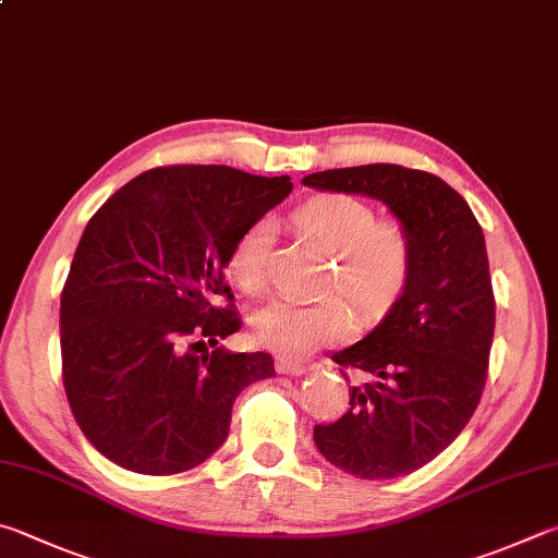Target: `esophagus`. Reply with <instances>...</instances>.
Returning a JSON list of instances; mask_svg holds the SVG:
<instances>
[{
  "label": "esophagus",
  "instance_id": "1",
  "mask_svg": "<svg viewBox=\"0 0 558 558\" xmlns=\"http://www.w3.org/2000/svg\"><path fill=\"white\" fill-rule=\"evenodd\" d=\"M276 368H278V373H286V376H302V373L307 371L305 363L290 361V359H278L276 361Z\"/></svg>",
  "mask_w": 558,
  "mask_h": 558
}]
</instances>
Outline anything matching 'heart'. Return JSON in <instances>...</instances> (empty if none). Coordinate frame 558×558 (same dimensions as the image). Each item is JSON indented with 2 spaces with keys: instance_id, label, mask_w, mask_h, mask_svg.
Here are the masks:
<instances>
[{
  "instance_id": "heart-1",
  "label": "heart",
  "mask_w": 558,
  "mask_h": 558,
  "mask_svg": "<svg viewBox=\"0 0 558 558\" xmlns=\"http://www.w3.org/2000/svg\"><path fill=\"white\" fill-rule=\"evenodd\" d=\"M298 229L333 253L327 288L347 295L361 317H383L408 288L414 270V236L400 219H378L366 199L322 195L295 209ZM276 221L258 217L241 231L229 253V270L251 298L268 288V263ZM253 333L263 347L288 359H300L343 341L353 329V312L341 298L317 302L272 300L256 312Z\"/></svg>"
}]
</instances>
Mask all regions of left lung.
<instances>
[{
    "mask_svg": "<svg viewBox=\"0 0 558 558\" xmlns=\"http://www.w3.org/2000/svg\"><path fill=\"white\" fill-rule=\"evenodd\" d=\"M305 185L383 199L414 236L408 288L366 339L333 353L349 412L314 424V444L337 469L385 481L427 465L459 437L488 380L495 295L478 219L427 170L392 163L322 170Z\"/></svg>",
    "mask_w": 558,
    "mask_h": 558,
    "instance_id": "left-lung-1",
    "label": "left lung"
}]
</instances>
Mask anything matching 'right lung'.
Here are the masks:
<instances>
[{"label": "right lung", "mask_w": 558, "mask_h": 558, "mask_svg": "<svg viewBox=\"0 0 558 558\" xmlns=\"http://www.w3.org/2000/svg\"><path fill=\"white\" fill-rule=\"evenodd\" d=\"M290 190L288 175L160 166L87 221L60 295L63 385L77 427L121 469H195L225 444L239 392L276 376L266 351L207 343L244 324L231 246Z\"/></svg>", "instance_id": "1"}]
</instances>
